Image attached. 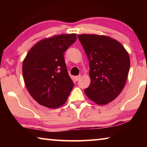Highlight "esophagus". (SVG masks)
Returning a JSON list of instances; mask_svg holds the SVG:
<instances>
[{"label": "esophagus", "mask_w": 147, "mask_h": 147, "mask_svg": "<svg viewBox=\"0 0 147 147\" xmlns=\"http://www.w3.org/2000/svg\"><path fill=\"white\" fill-rule=\"evenodd\" d=\"M80 78H81V76L78 75V76H76L74 77V79H75L76 81H78V80H79Z\"/></svg>", "instance_id": "1"}]
</instances>
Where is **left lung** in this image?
<instances>
[{
  "instance_id": "8db88e82",
  "label": "left lung",
  "mask_w": 147,
  "mask_h": 147,
  "mask_svg": "<svg viewBox=\"0 0 147 147\" xmlns=\"http://www.w3.org/2000/svg\"><path fill=\"white\" fill-rule=\"evenodd\" d=\"M89 59L90 85L84 89L94 102L104 105L113 100L124 88L130 61L122 45L109 37L78 35Z\"/></svg>"
}]
</instances>
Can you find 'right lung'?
<instances>
[{
  "instance_id": "right-lung-1",
  "label": "right lung",
  "mask_w": 147,
  "mask_h": 147,
  "mask_svg": "<svg viewBox=\"0 0 147 147\" xmlns=\"http://www.w3.org/2000/svg\"><path fill=\"white\" fill-rule=\"evenodd\" d=\"M76 40V35L61 34L39 41L23 63L25 86L37 102L49 108L65 102L74 86L64 54Z\"/></svg>"
}]
</instances>
